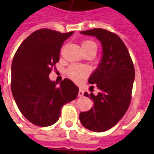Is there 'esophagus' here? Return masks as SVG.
<instances>
[{"label": "esophagus", "mask_w": 154, "mask_h": 154, "mask_svg": "<svg viewBox=\"0 0 154 154\" xmlns=\"http://www.w3.org/2000/svg\"><path fill=\"white\" fill-rule=\"evenodd\" d=\"M84 94V90L82 89H79V91H78V97H82Z\"/></svg>", "instance_id": "esophagus-1"}]
</instances>
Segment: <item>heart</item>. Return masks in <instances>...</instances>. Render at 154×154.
<instances>
[{"label":"heart","instance_id":"obj_1","mask_svg":"<svg viewBox=\"0 0 154 154\" xmlns=\"http://www.w3.org/2000/svg\"><path fill=\"white\" fill-rule=\"evenodd\" d=\"M82 50L89 49H97V45L94 42L91 41H84L82 43ZM89 70L88 68L78 65H72L68 70V74L74 82H82L85 77L89 75Z\"/></svg>","mask_w":154,"mask_h":154}]
</instances>
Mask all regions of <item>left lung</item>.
I'll use <instances>...</instances> for the list:
<instances>
[{"label": "left lung", "instance_id": "8db88e82", "mask_svg": "<svg viewBox=\"0 0 154 154\" xmlns=\"http://www.w3.org/2000/svg\"><path fill=\"white\" fill-rule=\"evenodd\" d=\"M82 34L97 37L101 42L102 55L97 69L89 77L100 92L84 96L94 105L79 115L82 125L94 132H104L114 126L126 112L131 101L135 71L129 51L117 35L103 29L82 31Z\"/></svg>", "mask_w": 154, "mask_h": 154}]
</instances>
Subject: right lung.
<instances>
[{
	"mask_svg": "<svg viewBox=\"0 0 154 154\" xmlns=\"http://www.w3.org/2000/svg\"><path fill=\"white\" fill-rule=\"evenodd\" d=\"M74 32L42 29L21 43L11 66V89L18 109L32 124L49 126L57 122L65 104L77 98L79 89L71 80L58 82L49 75L59 60L63 42Z\"/></svg>",
	"mask_w": 154,
	"mask_h": 154,
	"instance_id": "obj_1",
	"label": "right lung"
}]
</instances>
